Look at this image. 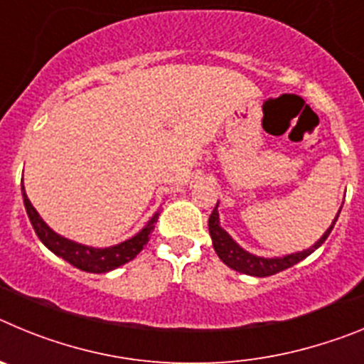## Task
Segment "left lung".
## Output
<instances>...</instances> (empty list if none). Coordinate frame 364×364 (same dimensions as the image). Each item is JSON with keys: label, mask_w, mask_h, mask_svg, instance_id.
Instances as JSON below:
<instances>
[{"label": "left lung", "mask_w": 364, "mask_h": 364, "mask_svg": "<svg viewBox=\"0 0 364 364\" xmlns=\"http://www.w3.org/2000/svg\"><path fill=\"white\" fill-rule=\"evenodd\" d=\"M341 208H343V205H341ZM341 208L339 211H337L336 218L332 220V224H330V228L324 231L323 237H321L317 242L311 244V246L306 247V250H302V252L288 253V255H282V257H259L246 252V250H244L237 240L231 239V235L220 226L218 202L217 205H215L213 213L210 215L208 228H210L211 242H213L215 253H217L218 259H220L228 268L235 269V272H239V273H246V275H252V277H269V275H275V273L282 272V269L291 268L294 264H297V262L306 259L308 255H311L317 247H321V244L328 239V235L332 233L337 218H339Z\"/></svg>", "instance_id": "8db88e82"}]
</instances>
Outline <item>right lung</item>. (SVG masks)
<instances>
[{"instance_id": "obj_1", "label": "right lung", "mask_w": 364, "mask_h": 364, "mask_svg": "<svg viewBox=\"0 0 364 364\" xmlns=\"http://www.w3.org/2000/svg\"><path fill=\"white\" fill-rule=\"evenodd\" d=\"M21 195H23V204L25 210H27L28 220H31L32 228L36 231L38 239L45 244V247H49L54 255L67 260V262L73 264L74 268L89 273L112 272V269L124 266L125 262L133 260L138 253L142 252L144 246L149 242V235L151 231L154 230V222L159 218V211H154V215L147 220L146 226L138 231V233H134L131 239L114 244V246L95 247L87 246V244L82 242H76V240H70L67 239V237H63V235L56 233V231L40 217V213L34 210V205L31 204L27 193H25L23 182H21Z\"/></svg>"}]
</instances>
